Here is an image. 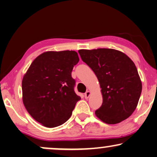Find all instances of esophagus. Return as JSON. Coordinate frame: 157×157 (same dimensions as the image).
Returning <instances> with one entry per match:
<instances>
[{
    "instance_id": "1",
    "label": "esophagus",
    "mask_w": 157,
    "mask_h": 157,
    "mask_svg": "<svg viewBox=\"0 0 157 157\" xmlns=\"http://www.w3.org/2000/svg\"><path fill=\"white\" fill-rule=\"evenodd\" d=\"M90 94H91L90 91H87L86 93H85V98H86V99H87V98L90 97Z\"/></svg>"
}]
</instances>
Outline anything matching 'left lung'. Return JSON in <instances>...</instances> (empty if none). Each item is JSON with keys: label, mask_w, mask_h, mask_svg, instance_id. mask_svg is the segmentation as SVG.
<instances>
[{"label": "left lung", "mask_w": 157, "mask_h": 157, "mask_svg": "<svg viewBox=\"0 0 157 157\" xmlns=\"http://www.w3.org/2000/svg\"><path fill=\"white\" fill-rule=\"evenodd\" d=\"M81 59L99 81L103 103L95 116L108 124L126 120L137 107L142 84L136 67L126 54L113 49H80Z\"/></svg>", "instance_id": "8db88e82"}]
</instances>
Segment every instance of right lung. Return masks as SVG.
<instances>
[{
    "label": "right lung",
    "mask_w": 157,
    "mask_h": 157,
    "mask_svg": "<svg viewBox=\"0 0 157 157\" xmlns=\"http://www.w3.org/2000/svg\"><path fill=\"white\" fill-rule=\"evenodd\" d=\"M75 51L46 52L31 64L22 80L23 103L31 116L47 128L65 123L81 98L74 91Z\"/></svg>",
    "instance_id": "1"
}]
</instances>
